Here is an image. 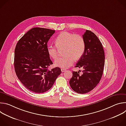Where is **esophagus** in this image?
Masks as SVG:
<instances>
[{"label":"esophagus","mask_w":126,"mask_h":126,"mask_svg":"<svg viewBox=\"0 0 126 126\" xmlns=\"http://www.w3.org/2000/svg\"><path fill=\"white\" fill-rule=\"evenodd\" d=\"M61 72H65V71L66 70L65 69H63V68L61 69Z\"/></svg>","instance_id":"34e87169"}]
</instances>
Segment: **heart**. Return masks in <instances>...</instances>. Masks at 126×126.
Segmentation results:
<instances>
[{"instance_id": "b5f03b06", "label": "heart", "mask_w": 126, "mask_h": 126, "mask_svg": "<svg viewBox=\"0 0 126 126\" xmlns=\"http://www.w3.org/2000/svg\"><path fill=\"white\" fill-rule=\"evenodd\" d=\"M55 44H48L47 51L51 57L55 59L58 55V49L64 47L63 52L65 55L54 62L56 66L62 68H68L74 63L75 59L81 58L85 49V42L82 36L66 31L58 35L55 39Z\"/></svg>"}]
</instances>
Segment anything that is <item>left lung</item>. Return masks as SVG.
Instances as JSON below:
<instances>
[{
    "instance_id": "8db88e82",
    "label": "left lung",
    "mask_w": 126,
    "mask_h": 126,
    "mask_svg": "<svg viewBox=\"0 0 126 126\" xmlns=\"http://www.w3.org/2000/svg\"><path fill=\"white\" fill-rule=\"evenodd\" d=\"M83 38L85 49L75 66L83 68V73L80 75L79 71H73L69 81L73 90L79 94L87 93L96 87L102 76L105 64L104 49L97 36L86 30Z\"/></svg>"
}]
</instances>
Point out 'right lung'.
Returning <instances> with one entry per match:
<instances>
[{"label":"right lung","instance_id":"1","mask_svg":"<svg viewBox=\"0 0 126 126\" xmlns=\"http://www.w3.org/2000/svg\"><path fill=\"white\" fill-rule=\"evenodd\" d=\"M55 32L47 28H33L18 41L15 49L16 74L27 89L36 93L48 91L61 73L57 67L48 69L53 63L47 51V42Z\"/></svg>","mask_w":126,"mask_h":126}]
</instances>
